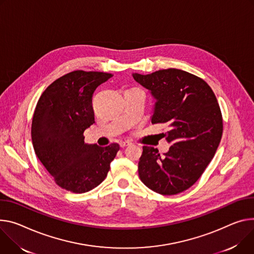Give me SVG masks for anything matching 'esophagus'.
<instances>
[{
    "label": "esophagus",
    "mask_w": 254,
    "mask_h": 254,
    "mask_svg": "<svg viewBox=\"0 0 254 254\" xmlns=\"http://www.w3.org/2000/svg\"><path fill=\"white\" fill-rule=\"evenodd\" d=\"M128 145H130V143H129V142H122V143L120 144L121 148H126V147H127V146H128Z\"/></svg>",
    "instance_id": "34e87169"
}]
</instances>
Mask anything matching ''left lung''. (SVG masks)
Here are the masks:
<instances>
[{"mask_svg":"<svg viewBox=\"0 0 254 254\" xmlns=\"http://www.w3.org/2000/svg\"><path fill=\"white\" fill-rule=\"evenodd\" d=\"M154 99L152 124H164L162 133L171 146L143 147L139 176L153 191L172 195L190 189L210 164L221 142L223 120L217 98L202 79L178 68L132 74Z\"/></svg>","mask_w":254,"mask_h":254,"instance_id":"1","label":"left lung"}]
</instances>
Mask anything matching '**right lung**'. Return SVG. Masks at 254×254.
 <instances>
[{
  "mask_svg": "<svg viewBox=\"0 0 254 254\" xmlns=\"http://www.w3.org/2000/svg\"><path fill=\"white\" fill-rule=\"evenodd\" d=\"M112 77L74 71L52 83L40 96L32 119L35 154L62 189L76 193L93 190L105 179L119 144H86L83 132L93 125L92 95Z\"/></svg>",
  "mask_w": 254,
  "mask_h": 254,
  "instance_id": "add662e5",
  "label": "right lung"
}]
</instances>
